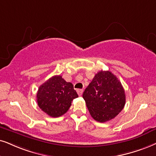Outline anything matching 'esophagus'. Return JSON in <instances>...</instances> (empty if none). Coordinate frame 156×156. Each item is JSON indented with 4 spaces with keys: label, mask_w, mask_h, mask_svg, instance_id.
Wrapping results in <instances>:
<instances>
[{
    "label": "esophagus",
    "mask_w": 156,
    "mask_h": 156,
    "mask_svg": "<svg viewBox=\"0 0 156 156\" xmlns=\"http://www.w3.org/2000/svg\"><path fill=\"white\" fill-rule=\"evenodd\" d=\"M83 92V89H78V90H77V93H78V94L80 96H82Z\"/></svg>",
    "instance_id": "1"
}]
</instances>
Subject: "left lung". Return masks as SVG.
I'll return each mask as SVG.
<instances>
[{
	"label": "left lung",
	"instance_id": "obj_1",
	"mask_svg": "<svg viewBox=\"0 0 156 156\" xmlns=\"http://www.w3.org/2000/svg\"><path fill=\"white\" fill-rule=\"evenodd\" d=\"M90 116L98 122L117 117L125 105V94L118 78L110 71H99L83 94Z\"/></svg>",
	"mask_w": 156,
	"mask_h": 156
}]
</instances>
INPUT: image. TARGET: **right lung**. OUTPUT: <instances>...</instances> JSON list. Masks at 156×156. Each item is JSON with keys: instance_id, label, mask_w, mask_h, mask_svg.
Returning <instances> with one entry per match:
<instances>
[{"instance_id": "right-lung-1", "label": "right lung", "mask_w": 156, "mask_h": 156, "mask_svg": "<svg viewBox=\"0 0 156 156\" xmlns=\"http://www.w3.org/2000/svg\"><path fill=\"white\" fill-rule=\"evenodd\" d=\"M78 95L73 85L66 82L61 76H55L39 86L37 94L39 107L52 117L66 114L72 101Z\"/></svg>"}]
</instances>
